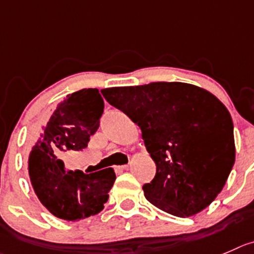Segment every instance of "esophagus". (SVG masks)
<instances>
[{"label": "esophagus", "mask_w": 254, "mask_h": 254, "mask_svg": "<svg viewBox=\"0 0 254 254\" xmlns=\"http://www.w3.org/2000/svg\"><path fill=\"white\" fill-rule=\"evenodd\" d=\"M116 171H125L128 170V165H123V166H116L115 167Z\"/></svg>", "instance_id": "34e87169"}]
</instances>
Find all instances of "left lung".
I'll return each instance as SVG.
<instances>
[{"mask_svg": "<svg viewBox=\"0 0 254 254\" xmlns=\"http://www.w3.org/2000/svg\"><path fill=\"white\" fill-rule=\"evenodd\" d=\"M142 131L156 163L144 197L176 217L203 211L226 185L236 158L233 122L214 95L183 82L111 87L101 91Z\"/></svg>", "mask_w": 254, "mask_h": 254, "instance_id": "obj_1", "label": "left lung"}]
</instances>
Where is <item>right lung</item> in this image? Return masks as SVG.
<instances>
[{
    "instance_id": "1",
    "label": "right lung",
    "mask_w": 254,
    "mask_h": 254,
    "mask_svg": "<svg viewBox=\"0 0 254 254\" xmlns=\"http://www.w3.org/2000/svg\"><path fill=\"white\" fill-rule=\"evenodd\" d=\"M102 96L97 88H83L59 103L28 156L31 185L41 203L57 218L77 221L105 208L116 181L113 168L86 175L64 171L60 151L86 148L100 127Z\"/></svg>"
}]
</instances>
